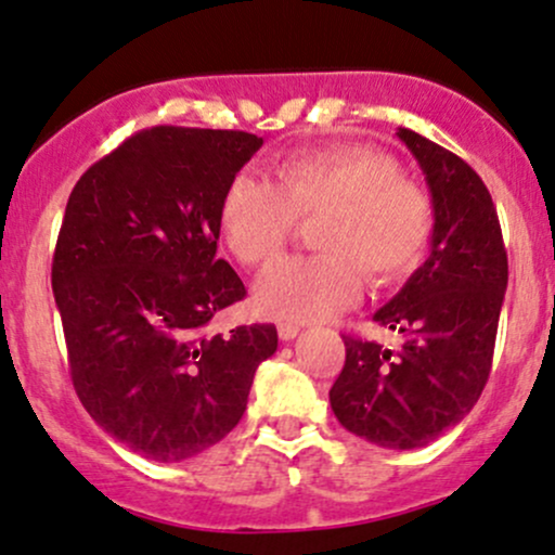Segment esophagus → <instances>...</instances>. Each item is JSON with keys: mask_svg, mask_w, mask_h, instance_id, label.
<instances>
[{"mask_svg": "<svg viewBox=\"0 0 555 555\" xmlns=\"http://www.w3.org/2000/svg\"><path fill=\"white\" fill-rule=\"evenodd\" d=\"M298 325H294V322H280L278 325V335H280V340H294L296 335H298Z\"/></svg>", "mask_w": 555, "mask_h": 555, "instance_id": "obj_1", "label": "esophagus"}]
</instances>
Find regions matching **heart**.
I'll return each mask as SVG.
<instances>
[{
  "label": "heart",
  "mask_w": 555,
  "mask_h": 555,
  "mask_svg": "<svg viewBox=\"0 0 555 555\" xmlns=\"http://www.w3.org/2000/svg\"><path fill=\"white\" fill-rule=\"evenodd\" d=\"M322 217L314 246L325 254L272 264L254 288L267 317L317 322L351 307L364 288L414 270L433 233V204L388 154L361 143L304 149L278 162L275 183L238 172L220 204V225L235 259H275L298 220Z\"/></svg>",
  "instance_id": "obj_1"
}]
</instances>
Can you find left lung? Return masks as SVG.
I'll return each mask as SVG.
<instances>
[{
    "mask_svg": "<svg viewBox=\"0 0 555 555\" xmlns=\"http://www.w3.org/2000/svg\"><path fill=\"white\" fill-rule=\"evenodd\" d=\"M398 139L425 172L433 238L425 264L372 320L406 335L393 353L348 335L346 364L330 406L348 433L412 451L459 425L482 393L508 259L501 222L482 178L462 157L409 128Z\"/></svg>",
    "mask_w": 555,
    "mask_h": 555,
    "instance_id": "1",
    "label": "left lung"
}]
</instances>
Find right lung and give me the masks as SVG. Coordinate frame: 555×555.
Listing matches in <instances>:
<instances>
[{
	"label": "right lung",
	"mask_w": 555,
	"mask_h": 555,
	"mask_svg": "<svg viewBox=\"0 0 555 555\" xmlns=\"http://www.w3.org/2000/svg\"><path fill=\"white\" fill-rule=\"evenodd\" d=\"M244 130L157 126L99 159L67 198L52 291L80 403L152 462L207 451L241 422L275 325L209 335L246 296L217 259L220 204L261 146Z\"/></svg>",
	"instance_id": "right-lung-1"
}]
</instances>
